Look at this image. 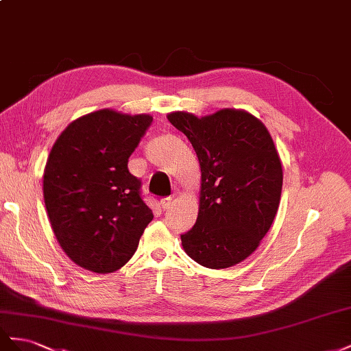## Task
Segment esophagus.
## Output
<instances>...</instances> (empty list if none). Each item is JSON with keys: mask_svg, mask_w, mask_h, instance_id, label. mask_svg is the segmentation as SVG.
<instances>
[{"mask_svg": "<svg viewBox=\"0 0 351 351\" xmlns=\"http://www.w3.org/2000/svg\"><path fill=\"white\" fill-rule=\"evenodd\" d=\"M160 206H162L163 210H167L170 206H172V197H166L160 199Z\"/></svg>", "mask_w": 351, "mask_h": 351, "instance_id": "34e87169", "label": "esophagus"}]
</instances>
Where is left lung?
<instances>
[{
	"label": "left lung",
	"instance_id": "obj_1",
	"mask_svg": "<svg viewBox=\"0 0 351 351\" xmlns=\"http://www.w3.org/2000/svg\"><path fill=\"white\" fill-rule=\"evenodd\" d=\"M169 122L193 144L202 167L195 225L181 235L198 265L225 269L243 262L272 225L282 191V166L272 136L241 110L198 119L175 112Z\"/></svg>",
	"mask_w": 351,
	"mask_h": 351
}]
</instances>
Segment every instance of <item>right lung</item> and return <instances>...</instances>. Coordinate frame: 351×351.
<instances>
[{
  "label": "right lung",
  "instance_id": "add662e5",
  "mask_svg": "<svg viewBox=\"0 0 351 351\" xmlns=\"http://www.w3.org/2000/svg\"><path fill=\"white\" fill-rule=\"evenodd\" d=\"M148 114L98 110L76 119L57 138L44 170V202L63 252L95 274L122 267L153 212L141 181L128 169Z\"/></svg>",
  "mask_w": 351,
  "mask_h": 351
}]
</instances>
